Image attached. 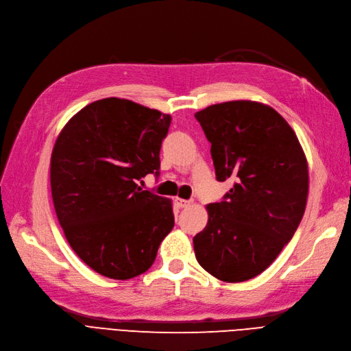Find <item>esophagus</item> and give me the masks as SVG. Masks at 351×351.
<instances>
[{
	"label": "esophagus",
	"mask_w": 351,
	"mask_h": 351,
	"mask_svg": "<svg viewBox=\"0 0 351 351\" xmlns=\"http://www.w3.org/2000/svg\"><path fill=\"white\" fill-rule=\"evenodd\" d=\"M175 202H176V206H178L179 208H186V207H189V206L192 204V201H189V199H182V198H175Z\"/></svg>",
	"instance_id": "1"
}]
</instances>
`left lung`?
Here are the masks:
<instances>
[{
    "label": "left lung",
    "mask_w": 351,
    "mask_h": 351,
    "mask_svg": "<svg viewBox=\"0 0 351 351\" xmlns=\"http://www.w3.org/2000/svg\"><path fill=\"white\" fill-rule=\"evenodd\" d=\"M211 143L220 182L234 179L223 201L207 206L194 237L198 264L226 282L261 274L299 228L306 208L308 162L278 112L251 100L211 105L195 114Z\"/></svg>",
    "instance_id": "1"
}]
</instances>
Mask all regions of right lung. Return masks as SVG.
I'll list each match as a JSON object with an SVG mask.
<instances>
[{
    "label": "right lung",
    "instance_id": "right-lung-1",
    "mask_svg": "<svg viewBox=\"0 0 351 351\" xmlns=\"http://www.w3.org/2000/svg\"><path fill=\"white\" fill-rule=\"evenodd\" d=\"M171 115L118 97L66 122L51 156L56 217L73 251L96 273L128 280L149 269L175 224L172 201L143 191L159 176Z\"/></svg>",
    "mask_w": 351,
    "mask_h": 351
}]
</instances>
